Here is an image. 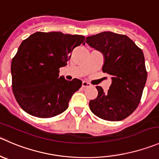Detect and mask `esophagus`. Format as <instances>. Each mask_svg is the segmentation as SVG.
I'll list each match as a JSON object with an SVG mask.
<instances>
[{"instance_id": "34e87169", "label": "esophagus", "mask_w": 159, "mask_h": 159, "mask_svg": "<svg viewBox=\"0 0 159 159\" xmlns=\"http://www.w3.org/2000/svg\"><path fill=\"white\" fill-rule=\"evenodd\" d=\"M91 84L90 83L87 82V81H83L82 82V87L83 88H88V87H91Z\"/></svg>"}]
</instances>
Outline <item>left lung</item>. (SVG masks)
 <instances>
[{"mask_svg": "<svg viewBox=\"0 0 159 159\" xmlns=\"http://www.w3.org/2000/svg\"><path fill=\"white\" fill-rule=\"evenodd\" d=\"M85 42L102 53V71L112 76L106 92L96 86L98 96L89 102L91 111L105 120H122L141 102L148 76L143 51L128 36L111 32L86 37Z\"/></svg>", "mask_w": 159, "mask_h": 159, "instance_id": "obj_1", "label": "left lung"}]
</instances>
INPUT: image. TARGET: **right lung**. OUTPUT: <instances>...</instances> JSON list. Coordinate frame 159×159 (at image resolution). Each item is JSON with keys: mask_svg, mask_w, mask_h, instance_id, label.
I'll return each mask as SVG.
<instances>
[{"mask_svg": "<svg viewBox=\"0 0 159 159\" xmlns=\"http://www.w3.org/2000/svg\"><path fill=\"white\" fill-rule=\"evenodd\" d=\"M84 36L61 32L32 34L22 41L11 61L12 91L20 107L39 118L62 113L82 81L59 76L70 53L84 45Z\"/></svg>", "mask_w": 159, "mask_h": 159, "instance_id": "obj_1", "label": "right lung"}]
</instances>
